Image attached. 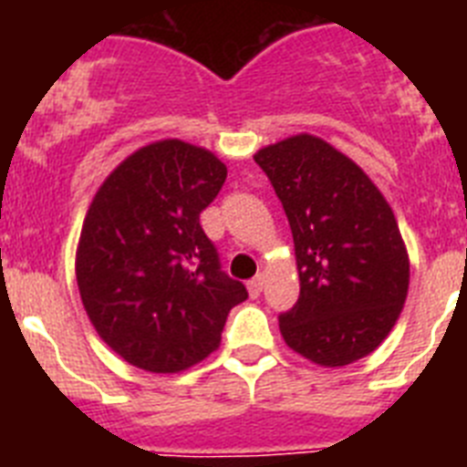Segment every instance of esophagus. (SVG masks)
<instances>
[{"label":"esophagus","mask_w":467,"mask_h":467,"mask_svg":"<svg viewBox=\"0 0 467 467\" xmlns=\"http://www.w3.org/2000/svg\"><path fill=\"white\" fill-rule=\"evenodd\" d=\"M262 287H264V274L254 275L250 283H247V290H250V296H259L262 295Z\"/></svg>","instance_id":"obj_1"}]
</instances>
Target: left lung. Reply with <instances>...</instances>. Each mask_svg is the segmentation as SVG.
Segmentation results:
<instances>
[{
    "label": "left lung",
    "instance_id": "8db88e82",
    "mask_svg": "<svg viewBox=\"0 0 467 467\" xmlns=\"http://www.w3.org/2000/svg\"><path fill=\"white\" fill-rule=\"evenodd\" d=\"M295 238L299 299L278 316L285 344L316 365L344 367L372 353L398 320L410 257L372 180L313 135L254 154Z\"/></svg>",
    "mask_w": 467,
    "mask_h": 467
}]
</instances>
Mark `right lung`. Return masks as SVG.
Listing matches in <instances>:
<instances>
[{"label": "right lung", "mask_w": 467, "mask_h": 467, "mask_svg": "<svg viewBox=\"0 0 467 467\" xmlns=\"http://www.w3.org/2000/svg\"><path fill=\"white\" fill-rule=\"evenodd\" d=\"M224 180L217 156L163 140L128 156L90 203L77 253L81 301L105 344L140 369L182 372L208 358L247 299L201 229Z\"/></svg>", "instance_id": "right-lung-1"}]
</instances>
